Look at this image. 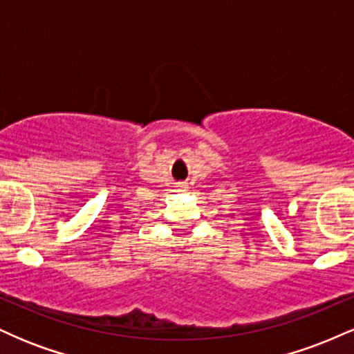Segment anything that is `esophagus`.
Instances as JSON below:
<instances>
[{
	"label": "esophagus",
	"mask_w": 354,
	"mask_h": 354,
	"mask_svg": "<svg viewBox=\"0 0 354 354\" xmlns=\"http://www.w3.org/2000/svg\"><path fill=\"white\" fill-rule=\"evenodd\" d=\"M185 188H186V185H181V186H180V189H185Z\"/></svg>",
	"instance_id": "obj_1"
}]
</instances>
